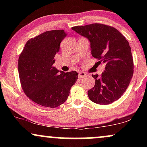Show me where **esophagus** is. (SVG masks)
<instances>
[{
    "mask_svg": "<svg viewBox=\"0 0 147 147\" xmlns=\"http://www.w3.org/2000/svg\"><path fill=\"white\" fill-rule=\"evenodd\" d=\"M86 76L87 75H86V74L84 73V72H80L79 73V78L85 77V76Z\"/></svg>",
    "mask_w": 147,
    "mask_h": 147,
    "instance_id": "esophagus-1",
    "label": "esophagus"
}]
</instances>
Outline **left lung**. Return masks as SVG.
<instances>
[{"mask_svg":"<svg viewBox=\"0 0 147 147\" xmlns=\"http://www.w3.org/2000/svg\"><path fill=\"white\" fill-rule=\"evenodd\" d=\"M71 29L89 40L92 56L99 63L103 62L106 65L101 76L92 75L96 83L88 92L90 100L106 105L119 99L133 75V59L128 41L115 28L103 24L76 26Z\"/></svg>","mask_w":147,"mask_h":147,"instance_id":"8db88e82","label":"left lung"}]
</instances>
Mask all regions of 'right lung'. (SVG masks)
<instances>
[{"instance_id": "1", "label": "right lung", "mask_w": 147, "mask_h": 147, "mask_svg": "<svg viewBox=\"0 0 147 147\" xmlns=\"http://www.w3.org/2000/svg\"><path fill=\"white\" fill-rule=\"evenodd\" d=\"M67 36L63 30L46 31L26 43L18 62L19 78L24 92L39 105L56 108L67 99L78 74L59 71L53 67L60 43Z\"/></svg>"}]
</instances>
